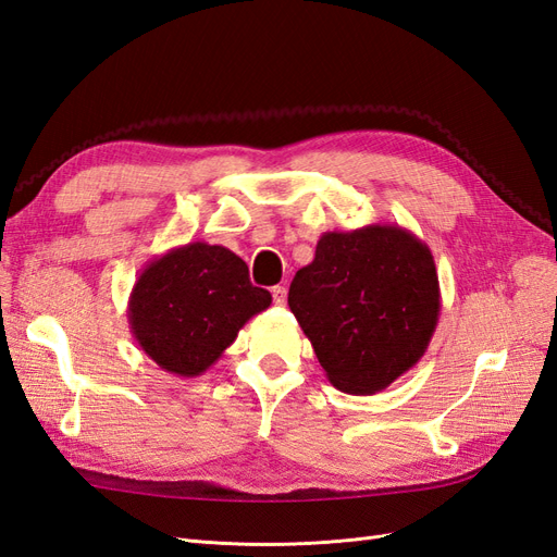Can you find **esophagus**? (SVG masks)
<instances>
[{"instance_id": "34e87169", "label": "esophagus", "mask_w": 557, "mask_h": 557, "mask_svg": "<svg viewBox=\"0 0 557 557\" xmlns=\"http://www.w3.org/2000/svg\"><path fill=\"white\" fill-rule=\"evenodd\" d=\"M272 297H274V305L276 307H283L285 299H288V290H285V285H274Z\"/></svg>"}]
</instances>
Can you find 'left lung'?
I'll return each instance as SVG.
<instances>
[{
  "label": "left lung",
  "mask_w": 557,
  "mask_h": 557,
  "mask_svg": "<svg viewBox=\"0 0 557 557\" xmlns=\"http://www.w3.org/2000/svg\"><path fill=\"white\" fill-rule=\"evenodd\" d=\"M288 307L334 387L374 395L425 356L442 293L432 250L399 225L325 232Z\"/></svg>",
  "instance_id": "1"
}]
</instances>
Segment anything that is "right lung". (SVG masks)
I'll return each instance as SVG.
<instances>
[{
    "instance_id": "obj_1",
    "label": "right lung",
    "mask_w": 557,
    "mask_h": 557,
    "mask_svg": "<svg viewBox=\"0 0 557 557\" xmlns=\"http://www.w3.org/2000/svg\"><path fill=\"white\" fill-rule=\"evenodd\" d=\"M272 305L246 262L225 246L190 242L150 260L129 293L127 318L139 348L183 379L205 374L252 315Z\"/></svg>"
}]
</instances>
